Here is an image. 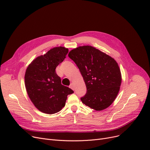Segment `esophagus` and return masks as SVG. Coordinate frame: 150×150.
Returning <instances> with one entry per match:
<instances>
[{"mask_svg":"<svg viewBox=\"0 0 150 150\" xmlns=\"http://www.w3.org/2000/svg\"><path fill=\"white\" fill-rule=\"evenodd\" d=\"M69 88L74 90V85H73V84H72V83H71V84H70V86H69Z\"/></svg>","mask_w":150,"mask_h":150,"instance_id":"obj_1","label":"esophagus"}]
</instances>
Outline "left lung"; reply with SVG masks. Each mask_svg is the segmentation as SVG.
<instances>
[{
    "mask_svg": "<svg viewBox=\"0 0 150 150\" xmlns=\"http://www.w3.org/2000/svg\"><path fill=\"white\" fill-rule=\"evenodd\" d=\"M68 56L79 69L87 88L81 98L82 103L96 111L109 107L117 96L122 82L115 60L89 45L78 47Z\"/></svg>",
    "mask_w": 150,
    "mask_h": 150,
    "instance_id": "1",
    "label": "left lung"
}]
</instances>
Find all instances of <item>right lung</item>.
<instances>
[{
    "label": "right lung",
    "instance_id": "right-lung-1",
    "mask_svg": "<svg viewBox=\"0 0 150 150\" xmlns=\"http://www.w3.org/2000/svg\"><path fill=\"white\" fill-rule=\"evenodd\" d=\"M68 49L54 47L38 57L28 66L25 85L31 101L39 111L48 114L59 112L66 105L67 97L74 91L61 84L56 67L66 58Z\"/></svg>",
    "mask_w": 150,
    "mask_h": 150
}]
</instances>
